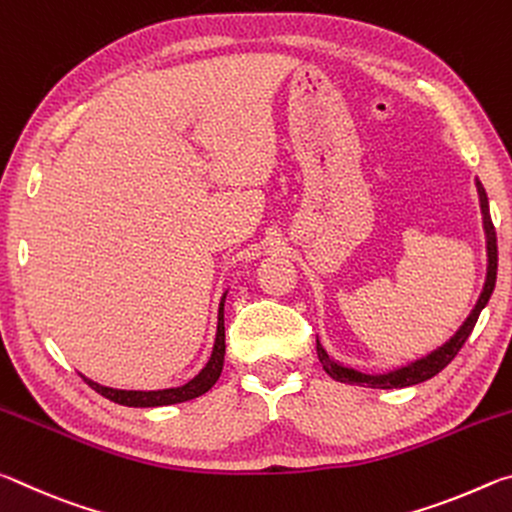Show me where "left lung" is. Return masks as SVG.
Returning a JSON list of instances; mask_svg holds the SVG:
<instances>
[{
	"instance_id": "8db88e82",
	"label": "left lung",
	"mask_w": 512,
	"mask_h": 512,
	"mask_svg": "<svg viewBox=\"0 0 512 512\" xmlns=\"http://www.w3.org/2000/svg\"><path fill=\"white\" fill-rule=\"evenodd\" d=\"M474 187H476V194H479L483 235H485V259H488V264H485L483 289L479 293V298H476V305L461 323V327H458L443 345H438V348L422 354L418 359L404 363V366H397L386 372H363L352 366H345V363L329 357L327 350L323 348V343H320V339H316L318 359L323 363V370L329 377L341 381V384H352V386L357 384V386H368V388H409L415 384H422V381H427L431 377H436L447 363H452L458 350H461L463 343L467 341V336L472 334L476 320H479V314L485 309V305H488L497 282V235H495V225H492V219H490L488 194H485L479 178H474Z\"/></svg>"
}]
</instances>
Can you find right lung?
Wrapping results in <instances>:
<instances>
[{"mask_svg":"<svg viewBox=\"0 0 512 512\" xmlns=\"http://www.w3.org/2000/svg\"><path fill=\"white\" fill-rule=\"evenodd\" d=\"M228 291H223L221 302H219V318H216V336H214V348L210 359H207L205 366L201 368L196 377H192L183 386H173V388H160V391H124V388H110L97 384V381L85 379V384L94 388L99 395L106 397L110 402L124 404V406H135V409H151V406H169V404H180V402H189L194 397H201L203 393L210 391V388L216 384V379L221 377L223 370V357H225V325H223V305L225 298H228Z\"/></svg>","mask_w":512,"mask_h":512,"instance_id":"add662e5","label":"right lung"}]
</instances>
